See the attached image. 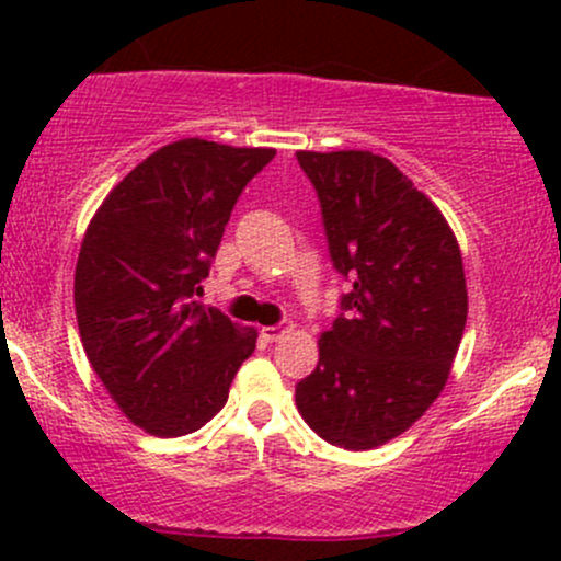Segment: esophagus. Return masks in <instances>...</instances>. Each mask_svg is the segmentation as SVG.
<instances>
[{
  "label": "esophagus",
  "mask_w": 561,
  "mask_h": 561,
  "mask_svg": "<svg viewBox=\"0 0 561 561\" xmlns=\"http://www.w3.org/2000/svg\"><path fill=\"white\" fill-rule=\"evenodd\" d=\"M289 332V324H274V327H261V337L268 340V343H276Z\"/></svg>",
  "instance_id": "obj_1"
}]
</instances>
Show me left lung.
Masks as SVG:
<instances>
[{
    "label": "left lung",
    "instance_id": "8db88e82",
    "mask_svg": "<svg viewBox=\"0 0 561 561\" xmlns=\"http://www.w3.org/2000/svg\"><path fill=\"white\" fill-rule=\"evenodd\" d=\"M298 163L351 293L295 403L327 443L369 450L405 433L446 388L467 324L465 263L437 205L388 158L300 150Z\"/></svg>",
    "mask_w": 561,
    "mask_h": 561
}]
</instances>
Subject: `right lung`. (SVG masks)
I'll return each instance as SVG.
<instances>
[{"instance_id": "1", "label": "right lung", "mask_w": 561, "mask_h": 561, "mask_svg": "<svg viewBox=\"0 0 561 561\" xmlns=\"http://www.w3.org/2000/svg\"><path fill=\"white\" fill-rule=\"evenodd\" d=\"M276 150L179 139L113 186L83 234L73 300L83 351L145 433H195L224 409L259 332L195 300L237 197Z\"/></svg>"}]
</instances>
